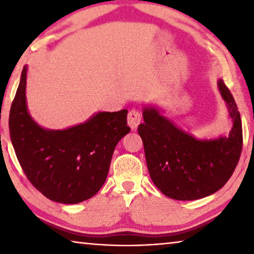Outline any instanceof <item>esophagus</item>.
<instances>
[{
  "label": "esophagus",
  "instance_id": "1",
  "mask_svg": "<svg viewBox=\"0 0 254 254\" xmlns=\"http://www.w3.org/2000/svg\"><path fill=\"white\" fill-rule=\"evenodd\" d=\"M141 119H142V114L137 109H132L127 114V123L132 130H135L141 122Z\"/></svg>",
  "mask_w": 254,
  "mask_h": 254
}]
</instances>
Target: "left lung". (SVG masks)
<instances>
[{"label":"left lung","instance_id":"obj_1","mask_svg":"<svg viewBox=\"0 0 254 254\" xmlns=\"http://www.w3.org/2000/svg\"><path fill=\"white\" fill-rule=\"evenodd\" d=\"M218 88L233 122L229 136L197 140L157 110L143 111L144 123L137 127V132L143 142L150 177L170 198L194 200L212 195L224 186L238 166L243 145L240 112L222 79Z\"/></svg>","mask_w":254,"mask_h":254}]
</instances>
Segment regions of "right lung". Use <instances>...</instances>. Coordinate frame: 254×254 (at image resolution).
Instances as JSON below:
<instances>
[{"label": "right lung", "instance_id": "add662e5", "mask_svg": "<svg viewBox=\"0 0 254 254\" xmlns=\"http://www.w3.org/2000/svg\"><path fill=\"white\" fill-rule=\"evenodd\" d=\"M27 67L22 69L8 118L16 158L34 188L57 203L89 199L104 185L114 149L130 132L127 110L100 112L67 130H45L25 103Z\"/></svg>", "mask_w": 254, "mask_h": 254}]
</instances>
